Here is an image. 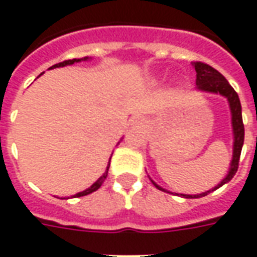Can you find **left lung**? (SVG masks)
I'll list each match as a JSON object with an SVG mask.
<instances>
[{
    "label": "left lung",
    "mask_w": 257,
    "mask_h": 257,
    "mask_svg": "<svg viewBox=\"0 0 257 257\" xmlns=\"http://www.w3.org/2000/svg\"><path fill=\"white\" fill-rule=\"evenodd\" d=\"M194 68H195V73H197V78H195V84L197 88L201 90H208V92H213V93H220V95L226 96L227 100L230 103V108H231V115H232V131H234V150H232V161L230 164V171L226 178L223 179L220 184L215 187V189L209 190L206 193L198 194V195H186L182 194L186 198H199V197H204L208 195L210 191L219 189L223 184L230 182L234 175L237 173L238 165H239V157H241V150H242L243 145V136H245V129H243V122H242V114H241V103H239V97H238L237 92L232 89V86L228 84L223 75H221L216 68L212 66L202 62H194L193 63ZM153 184L156 186L158 190L161 189L160 186H157L154 182ZM165 191V190H164Z\"/></svg>",
    "instance_id": "1"
}]
</instances>
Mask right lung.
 Listing matches in <instances>:
<instances>
[{"label":"right lung","mask_w":257,"mask_h":257,"mask_svg":"<svg viewBox=\"0 0 257 257\" xmlns=\"http://www.w3.org/2000/svg\"><path fill=\"white\" fill-rule=\"evenodd\" d=\"M86 59H88V58H84V59H71V60H64V62H60V63H58V64H53V66H52V67H51V68L63 67V66H67V64H74V63H75V62H81V60H86ZM107 172H108V167H107ZM107 172L104 173V175H103V176H101L100 179H97V180H96L95 183H93V184H92V186H90L89 189H86V190H85V191H82V193L75 194V195H74V198H75V197H84V195H88V194H90V193H93V191H96V190L99 189V187H100L101 184H103V182L106 180Z\"/></svg>","instance_id":"obj_1"}]
</instances>
